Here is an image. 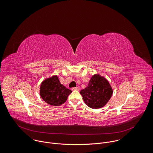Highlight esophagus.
I'll return each mask as SVG.
<instances>
[{"label": "esophagus", "mask_w": 153, "mask_h": 153, "mask_svg": "<svg viewBox=\"0 0 153 153\" xmlns=\"http://www.w3.org/2000/svg\"><path fill=\"white\" fill-rule=\"evenodd\" d=\"M72 90H79V87H73L72 88Z\"/></svg>", "instance_id": "1"}]
</instances>
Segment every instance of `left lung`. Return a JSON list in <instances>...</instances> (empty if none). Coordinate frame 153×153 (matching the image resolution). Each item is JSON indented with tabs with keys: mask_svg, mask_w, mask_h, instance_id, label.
I'll return each mask as SVG.
<instances>
[{
	"mask_svg": "<svg viewBox=\"0 0 153 153\" xmlns=\"http://www.w3.org/2000/svg\"><path fill=\"white\" fill-rule=\"evenodd\" d=\"M109 82L99 75H93L88 86L80 91L85 103L91 108L99 109L104 106L112 94Z\"/></svg>",
	"mask_w": 153,
	"mask_h": 153,
	"instance_id": "1",
	"label": "left lung"
}]
</instances>
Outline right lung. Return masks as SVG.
Returning a JSON list of instances; mask_svg holds the SVG:
<instances>
[{
    "mask_svg": "<svg viewBox=\"0 0 153 153\" xmlns=\"http://www.w3.org/2000/svg\"><path fill=\"white\" fill-rule=\"evenodd\" d=\"M72 91L60 84L57 76L44 80L40 87L42 99L49 105L59 106L64 103Z\"/></svg>",
    "mask_w": 153,
    "mask_h": 153,
    "instance_id": "1",
    "label": "right lung"
}]
</instances>
